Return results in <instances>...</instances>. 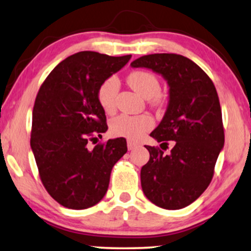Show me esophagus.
I'll return each instance as SVG.
<instances>
[{
    "instance_id": "obj_1",
    "label": "esophagus",
    "mask_w": 251,
    "mask_h": 251,
    "mask_svg": "<svg viewBox=\"0 0 251 251\" xmlns=\"http://www.w3.org/2000/svg\"><path fill=\"white\" fill-rule=\"evenodd\" d=\"M126 146H128V149L129 150H132V149L136 148V147L140 146V144H138L137 142H135V141L128 140V141H126Z\"/></svg>"
}]
</instances>
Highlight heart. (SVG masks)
<instances>
[{
    "instance_id": "b5f03b06",
    "label": "heart",
    "mask_w": 251,
    "mask_h": 251,
    "mask_svg": "<svg viewBox=\"0 0 251 251\" xmlns=\"http://www.w3.org/2000/svg\"><path fill=\"white\" fill-rule=\"evenodd\" d=\"M130 87L140 94L144 99H151V103L158 104V93L161 90V84L158 78L152 73L146 70L132 72L126 78ZM119 81L111 76L102 82L97 90V100L105 113H113L116 105L117 93H119ZM154 126V121L148 115H120L115 117L110 123V130L116 136H123L130 140H138L149 131Z\"/></svg>"
}]
</instances>
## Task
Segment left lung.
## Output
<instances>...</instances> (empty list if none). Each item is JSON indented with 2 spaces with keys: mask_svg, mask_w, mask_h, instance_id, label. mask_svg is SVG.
Instances as JSON below:
<instances>
[{
  "mask_svg": "<svg viewBox=\"0 0 251 251\" xmlns=\"http://www.w3.org/2000/svg\"><path fill=\"white\" fill-rule=\"evenodd\" d=\"M130 66L151 69L169 85L166 114L150 136L162 142L161 148L174 141V148L166 155L160 148L146 146L150 158L141 169L142 190L157 207L182 209L210 184L225 146L216 88L195 62L182 55H146Z\"/></svg>",
  "mask_w": 251,
  "mask_h": 251,
  "instance_id": "obj_1",
  "label": "left lung"
}]
</instances>
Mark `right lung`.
<instances>
[{"mask_svg":"<svg viewBox=\"0 0 251 251\" xmlns=\"http://www.w3.org/2000/svg\"><path fill=\"white\" fill-rule=\"evenodd\" d=\"M130 58L76 52L58 63L38 90L30 147L44 188L63 207L81 210L101 201L114 164L128 150L123 137L94 149L88 141L108 129L99 87Z\"/></svg>","mask_w":251,"mask_h":251,"instance_id":"right-lung-1","label":"right lung"}]
</instances>
